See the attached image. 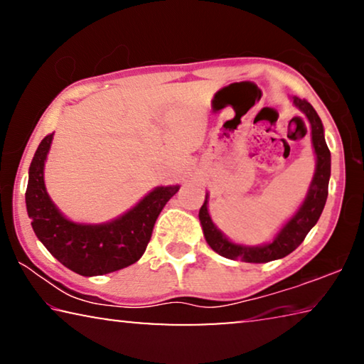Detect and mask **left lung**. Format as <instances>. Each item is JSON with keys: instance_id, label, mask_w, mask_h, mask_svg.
Listing matches in <instances>:
<instances>
[{"instance_id": "left-lung-1", "label": "left lung", "mask_w": 364, "mask_h": 364, "mask_svg": "<svg viewBox=\"0 0 364 364\" xmlns=\"http://www.w3.org/2000/svg\"><path fill=\"white\" fill-rule=\"evenodd\" d=\"M292 100L295 106L306 115L308 122H310L313 147H315L316 152V171L315 176H313L310 191H308L304 205L289 220V223L282 228L273 242L262 245V247H245V245L230 242L217 230L210 215H208L205 196L204 205L199 210V220L202 230H204L207 244L221 257L230 258V260H241L245 263H267L271 260H278V258H284L304 242L306 234L310 232L311 228L316 225V221L321 217L326 199H328L331 152L328 144H326L323 123L319 115L316 114V110L313 109L311 104L306 100H300L297 96H294Z\"/></svg>"}]
</instances>
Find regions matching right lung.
Returning <instances> with one entry per match:
<instances>
[{
	"instance_id": "1",
	"label": "right lung",
	"mask_w": 364,
	"mask_h": 364,
	"mask_svg": "<svg viewBox=\"0 0 364 364\" xmlns=\"http://www.w3.org/2000/svg\"><path fill=\"white\" fill-rule=\"evenodd\" d=\"M53 134L43 138L28 170L26 202L36 237L64 267L82 276L107 274L136 263L151 241L160 212L180 186L156 188L136 207L110 223H73L49 199L43 180Z\"/></svg>"
}]
</instances>
